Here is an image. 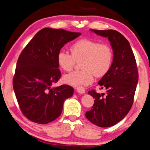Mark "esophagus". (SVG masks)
<instances>
[{"label":"esophagus","instance_id":"1","mask_svg":"<svg viewBox=\"0 0 150 150\" xmlns=\"http://www.w3.org/2000/svg\"><path fill=\"white\" fill-rule=\"evenodd\" d=\"M75 89H76V91H77V93H79V94L85 93V88L83 86L77 87V88H75Z\"/></svg>","mask_w":150,"mask_h":150}]
</instances>
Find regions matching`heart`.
Instances as JSON below:
<instances>
[{
  "label": "heart",
  "instance_id": "b5f03b06",
  "mask_svg": "<svg viewBox=\"0 0 150 150\" xmlns=\"http://www.w3.org/2000/svg\"><path fill=\"white\" fill-rule=\"evenodd\" d=\"M69 52L59 51L57 55L59 67L64 71L73 69L80 62L82 69L72 71L63 77L64 82L73 86H87L93 82L94 75L104 76L110 69L113 60V51L108 43L88 38L77 40L70 47Z\"/></svg>",
  "mask_w": 150,
  "mask_h": 150
}]
</instances>
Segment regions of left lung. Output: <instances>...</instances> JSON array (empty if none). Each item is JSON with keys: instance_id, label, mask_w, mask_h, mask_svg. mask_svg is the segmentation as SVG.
<instances>
[{"instance_id": "8db88e82", "label": "left lung", "mask_w": 150, "mask_h": 150, "mask_svg": "<svg viewBox=\"0 0 150 150\" xmlns=\"http://www.w3.org/2000/svg\"><path fill=\"white\" fill-rule=\"evenodd\" d=\"M96 34L106 37L113 49V62L109 71L99 81L107 93L88 91L95 99L86 117L97 126L110 127L122 120L131 109L139 80L134 55L127 40L115 30L92 29Z\"/></svg>"}]
</instances>
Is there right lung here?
I'll return each mask as SVG.
<instances>
[{"label": "right lung", "instance_id": "right-lung-1", "mask_svg": "<svg viewBox=\"0 0 150 150\" xmlns=\"http://www.w3.org/2000/svg\"><path fill=\"white\" fill-rule=\"evenodd\" d=\"M80 33L44 28L24 48L18 59L13 87L20 109L33 122L47 124L61 115L64 101L74 89L63 84L51 88L61 77L57 55Z\"/></svg>", "mask_w": 150, "mask_h": 150}]
</instances>
